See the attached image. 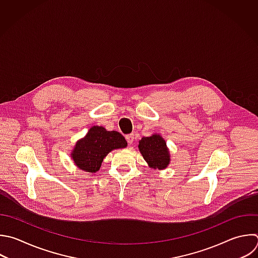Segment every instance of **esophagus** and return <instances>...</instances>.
I'll list each match as a JSON object with an SVG mask.
<instances>
[{
	"instance_id": "esophagus-1",
	"label": "esophagus",
	"mask_w": 258,
	"mask_h": 258,
	"mask_svg": "<svg viewBox=\"0 0 258 258\" xmlns=\"http://www.w3.org/2000/svg\"><path fill=\"white\" fill-rule=\"evenodd\" d=\"M134 139H135V137H134V134H128V135H126V140H127L128 144H130V145H131V144L133 143Z\"/></svg>"
}]
</instances>
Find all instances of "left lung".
Here are the masks:
<instances>
[{
    "instance_id": "left-lung-1",
    "label": "left lung",
    "mask_w": 258,
    "mask_h": 258,
    "mask_svg": "<svg viewBox=\"0 0 258 258\" xmlns=\"http://www.w3.org/2000/svg\"><path fill=\"white\" fill-rule=\"evenodd\" d=\"M139 150L145 161L152 168L164 169L169 163L166 143L159 135L143 137L139 142Z\"/></svg>"
}]
</instances>
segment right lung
<instances>
[{"label": "right lung", "instance_id": "right-lung-1", "mask_svg": "<svg viewBox=\"0 0 258 258\" xmlns=\"http://www.w3.org/2000/svg\"><path fill=\"white\" fill-rule=\"evenodd\" d=\"M126 146L127 141L121 133L107 131L103 127L94 126L87 136L77 143L72 155L81 169L88 172H96L99 170L104 157L110 151Z\"/></svg>", "mask_w": 258, "mask_h": 258}]
</instances>
